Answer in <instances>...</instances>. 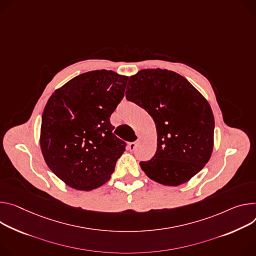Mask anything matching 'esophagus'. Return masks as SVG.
<instances>
[{"label":"esophagus","mask_w":256,"mask_h":256,"mask_svg":"<svg viewBox=\"0 0 256 256\" xmlns=\"http://www.w3.org/2000/svg\"><path fill=\"white\" fill-rule=\"evenodd\" d=\"M136 145H138V141H136V142H132V143H130V144H128V149L130 151H134V150H136Z\"/></svg>","instance_id":"obj_1"}]
</instances>
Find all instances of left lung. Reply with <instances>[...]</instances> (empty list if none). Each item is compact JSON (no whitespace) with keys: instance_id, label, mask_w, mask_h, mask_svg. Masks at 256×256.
Wrapping results in <instances>:
<instances>
[{"instance_id":"1","label":"left lung","mask_w":256,"mask_h":256,"mask_svg":"<svg viewBox=\"0 0 256 256\" xmlns=\"http://www.w3.org/2000/svg\"><path fill=\"white\" fill-rule=\"evenodd\" d=\"M126 98L156 124L157 149L140 166L164 186L190 180L210 159L214 118L210 105L187 80L168 69H142L128 80Z\"/></svg>"}]
</instances>
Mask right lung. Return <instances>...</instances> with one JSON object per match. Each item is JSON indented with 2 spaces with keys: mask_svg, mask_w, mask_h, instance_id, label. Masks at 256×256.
Returning a JSON list of instances; mask_svg holds the SVG:
<instances>
[{
  "mask_svg": "<svg viewBox=\"0 0 256 256\" xmlns=\"http://www.w3.org/2000/svg\"><path fill=\"white\" fill-rule=\"evenodd\" d=\"M128 80L105 69L88 72L57 88L46 104L40 150L49 168L69 187L99 188L126 151L110 116L124 96Z\"/></svg>",
  "mask_w": 256,
  "mask_h": 256,
  "instance_id": "right-lung-1",
  "label": "right lung"
}]
</instances>
